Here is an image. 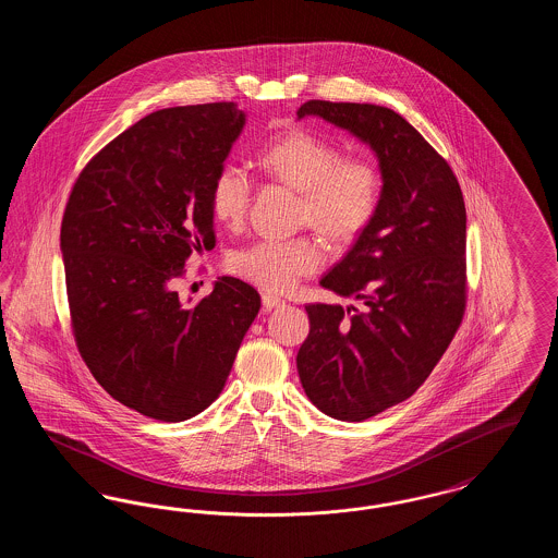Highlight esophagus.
I'll return each instance as SVG.
<instances>
[{
  "mask_svg": "<svg viewBox=\"0 0 558 558\" xmlns=\"http://www.w3.org/2000/svg\"><path fill=\"white\" fill-rule=\"evenodd\" d=\"M262 301H264V307H266L267 312H271V310H278V307H282V305H284V299H280V296L271 294V292H264Z\"/></svg>",
  "mask_w": 558,
  "mask_h": 558,
  "instance_id": "obj_1",
  "label": "esophagus"
}]
</instances>
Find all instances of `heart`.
Returning <instances> with one entry per match:
<instances>
[{
  "mask_svg": "<svg viewBox=\"0 0 558 558\" xmlns=\"http://www.w3.org/2000/svg\"><path fill=\"white\" fill-rule=\"evenodd\" d=\"M262 167L280 182L301 192V219L335 242L360 236L374 217L383 194L380 169L368 157L343 159L339 144L314 133H287L274 140L259 157ZM253 194V180L240 165H223L211 186L213 217L236 228ZM324 248L316 239L257 240L232 257L240 278L271 292L292 287L318 271Z\"/></svg>",
  "mask_w": 558,
  "mask_h": 558,
  "instance_id": "1",
  "label": "heart"
}]
</instances>
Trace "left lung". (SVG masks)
<instances>
[{
	"label": "left lung",
	"instance_id": "left-lung-1",
	"mask_svg": "<svg viewBox=\"0 0 558 558\" xmlns=\"http://www.w3.org/2000/svg\"><path fill=\"white\" fill-rule=\"evenodd\" d=\"M366 144L383 194L368 228L319 284L360 305H307L296 371L319 412L360 423L416 393L462 322L466 209L450 165L396 110L310 100Z\"/></svg>",
	"mask_w": 558,
	"mask_h": 558
}]
</instances>
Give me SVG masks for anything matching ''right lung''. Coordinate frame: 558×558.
<instances>
[{"label":"right lung","mask_w":558,"mask_h":558,"mask_svg":"<svg viewBox=\"0 0 558 558\" xmlns=\"http://www.w3.org/2000/svg\"><path fill=\"white\" fill-rule=\"evenodd\" d=\"M246 114L234 102L162 108L81 171L60 251L81 357L112 398L180 423L221 393L262 296L232 276L205 299L175 291L215 246L211 186Z\"/></svg>","instance_id":"add662e5"}]
</instances>
